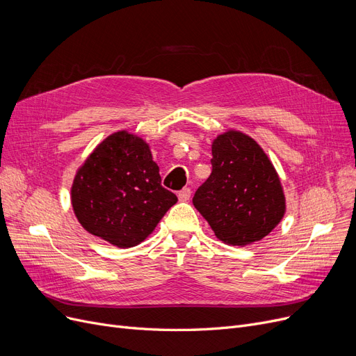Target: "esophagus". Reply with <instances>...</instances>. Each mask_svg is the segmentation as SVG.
I'll return each mask as SVG.
<instances>
[{
    "mask_svg": "<svg viewBox=\"0 0 356 356\" xmlns=\"http://www.w3.org/2000/svg\"><path fill=\"white\" fill-rule=\"evenodd\" d=\"M190 197H191V190L190 188H182L179 193H178V198H179V201H188L190 200Z\"/></svg>",
    "mask_w": 356,
    "mask_h": 356,
    "instance_id": "esophagus-1",
    "label": "esophagus"
}]
</instances>
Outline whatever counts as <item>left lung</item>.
Masks as SVG:
<instances>
[{"label": "left lung", "mask_w": 356, "mask_h": 356, "mask_svg": "<svg viewBox=\"0 0 356 356\" xmlns=\"http://www.w3.org/2000/svg\"><path fill=\"white\" fill-rule=\"evenodd\" d=\"M211 175L193 204L217 238L233 246L261 241L281 222L285 198L275 168L261 146L241 131L213 142Z\"/></svg>", "instance_id": "obj_1"}]
</instances>
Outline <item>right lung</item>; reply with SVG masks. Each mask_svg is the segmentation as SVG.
Here are the masks:
<instances>
[{"label": "right lung", "instance_id": "obj_1", "mask_svg": "<svg viewBox=\"0 0 356 356\" xmlns=\"http://www.w3.org/2000/svg\"><path fill=\"white\" fill-rule=\"evenodd\" d=\"M71 194L82 227L118 248L143 242L178 201L161 185L147 143L127 131H117L95 147Z\"/></svg>", "mask_w": 356, "mask_h": 356}]
</instances>
